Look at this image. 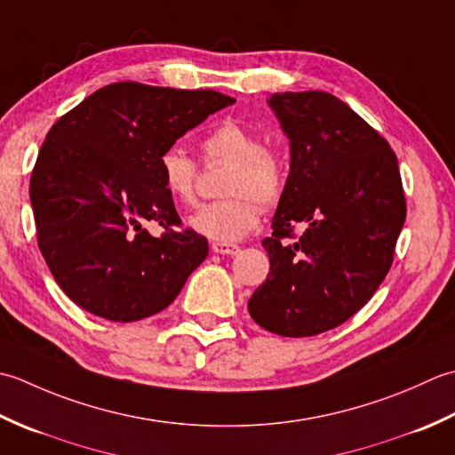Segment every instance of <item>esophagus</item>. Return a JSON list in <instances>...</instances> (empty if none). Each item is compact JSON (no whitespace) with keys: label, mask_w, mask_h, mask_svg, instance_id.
Returning a JSON list of instances; mask_svg holds the SVG:
<instances>
[{"label":"esophagus","mask_w":455,"mask_h":455,"mask_svg":"<svg viewBox=\"0 0 455 455\" xmlns=\"http://www.w3.org/2000/svg\"><path fill=\"white\" fill-rule=\"evenodd\" d=\"M212 251L220 255H235L239 253V245L226 243V241H212Z\"/></svg>","instance_id":"esophagus-1"}]
</instances>
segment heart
Masks as SVG:
<instances>
[{
	"mask_svg": "<svg viewBox=\"0 0 455 455\" xmlns=\"http://www.w3.org/2000/svg\"><path fill=\"white\" fill-rule=\"evenodd\" d=\"M200 151L206 164H228L221 194L226 198L202 204L190 218L198 234L216 241L243 239L255 229L261 208L281 202L289 182L284 156L265 145V137L245 124L228 119L202 139ZM159 176L166 194L179 204L196 196L198 163L179 147L159 156Z\"/></svg>",
	"mask_w": 455,
	"mask_h": 455,
	"instance_id": "obj_1",
	"label": "heart"
}]
</instances>
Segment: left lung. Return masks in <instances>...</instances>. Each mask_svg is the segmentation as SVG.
Segmentation results:
<instances>
[{"label":"left lung","mask_w":455,"mask_h":455,"mask_svg":"<svg viewBox=\"0 0 455 455\" xmlns=\"http://www.w3.org/2000/svg\"><path fill=\"white\" fill-rule=\"evenodd\" d=\"M268 104L291 139V172L263 239L271 271L247 308L279 336H318L363 308L391 268L403 180L387 139L336 96L284 92Z\"/></svg>","instance_id":"left-lung-1"}]
</instances>
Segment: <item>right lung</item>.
<instances>
[{
	"instance_id": "obj_1",
	"label": "right lung",
	"mask_w": 455,
	"mask_h": 455,
	"mask_svg": "<svg viewBox=\"0 0 455 455\" xmlns=\"http://www.w3.org/2000/svg\"><path fill=\"white\" fill-rule=\"evenodd\" d=\"M234 101L216 90L114 82L51 127L29 184L36 243L54 281L80 308L135 322L179 296L206 259L208 241L179 229L159 156ZM147 220L164 234L151 236Z\"/></svg>"
}]
</instances>
